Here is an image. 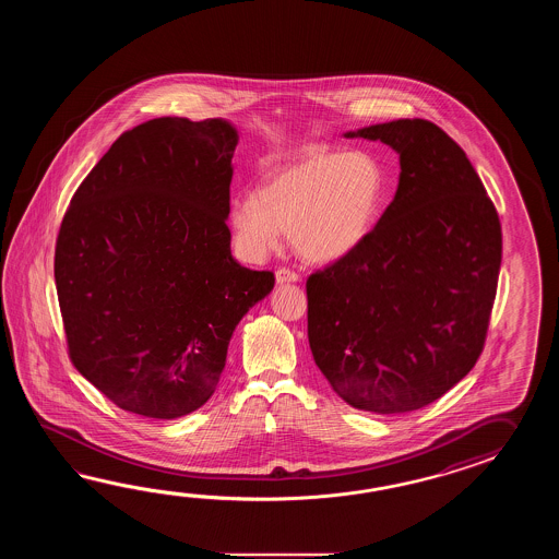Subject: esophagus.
<instances>
[{
	"instance_id": "1",
	"label": "esophagus",
	"mask_w": 559,
	"mask_h": 559,
	"mask_svg": "<svg viewBox=\"0 0 559 559\" xmlns=\"http://www.w3.org/2000/svg\"><path fill=\"white\" fill-rule=\"evenodd\" d=\"M275 282L277 284H294V282H299V274L289 267H280L275 272Z\"/></svg>"
}]
</instances>
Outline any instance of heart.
Returning <instances> with one entry per match:
<instances>
[{
  "mask_svg": "<svg viewBox=\"0 0 559 559\" xmlns=\"http://www.w3.org/2000/svg\"><path fill=\"white\" fill-rule=\"evenodd\" d=\"M383 171L364 152H316L280 167L255 195H239L229 226L239 251L262 262L282 234L309 262H335L368 238L380 212Z\"/></svg>",
  "mask_w": 559,
  "mask_h": 559,
  "instance_id": "b5f03b06",
  "label": "heart"
}]
</instances>
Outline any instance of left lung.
Segmentation results:
<instances>
[{"label":"left lung","mask_w":559,"mask_h":559,"mask_svg":"<svg viewBox=\"0 0 559 559\" xmlns=\"http://www.w3.org/2000/svg\"><path fill=\"white\" fill-rule=\"evenodd\" d=\"M345 138L388 143L402 171L368 238L309 275V347L352 407L414 412L464 380L484 352L501 265L498 212L464 150L428 119Z\"/></svg>","instance_id":"8db88e82"}]
</instances>
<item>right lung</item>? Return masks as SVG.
Instances as JSON below:
<instances>
[{"label":"right lung","instance_id":"add662e5","mask_svg":"<svg viewBox=\"0 0 559 559\" xmlns=\"http://www.w3.org/2000/svg\"><path fill=\"white\" fill-rule=\"evenodd\" d=\"M226 119L157 118L123 131L73 193L56 287L75 369L109 402L176 419L202 407L239 320L274 289L231 258Z\"/></svg>","mask_w":559,"mask_h":559}]
</instances>
